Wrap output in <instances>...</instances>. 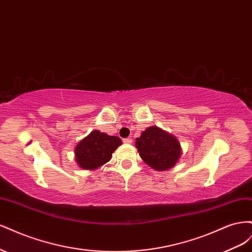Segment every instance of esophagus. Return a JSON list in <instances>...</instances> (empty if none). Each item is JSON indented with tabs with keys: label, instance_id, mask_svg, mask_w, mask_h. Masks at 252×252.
<instances>
[{
	"label": "esophagus",
	"instance_id": "esophagus-1",
	"mask_svg": "<svg viewBox=\"0 0 252 252\" xmlns=\"http://www.w3.org/2000/svg\"><path fill=\"white\" fill-rule=\"evenodd\" d=\"M123 142H124V143H126V144H131V143H132V139H130V138H126V139H124V140H123Z\"/></svg>",
	"mask_w": 252,
	"mask_h": 252
}]
</instances>
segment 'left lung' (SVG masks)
<instances>
[{
	"instance_id": "left-lung-1",
	"label": "left lung",
	"mask_w": 252,
	"mask_h": 252,
	"mask_svg": "<svg viewBox=\"0 0 252 252\" xmlns=\"http://www.w3.org/2000/svg\"><path fill=\"white\" fill-rule=\"evenodd\" d=\"M143 161L156 170H167L178 162L181 157L179 141L157 126H151L135 139Z\"/></svg>"
}]
</instances>
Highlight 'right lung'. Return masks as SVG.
Instances as JSON below:
<instances>
[{"label":"right lung","instance_id":"right-lung-1","mask_svg":"<svg viewBox=\"0 0 252 252\" xmlns=\"http://www.w3.org/2000/svg\"><path fill=\"white\" fill-rule=\"evenodd\" d=\"M122 144L119 136H110L98 130L90 132L74 149L75 159L83 169H96L110 161L112 152Z\"/></svg>","mask_w":252,"mask_h":252}]
</instances>
